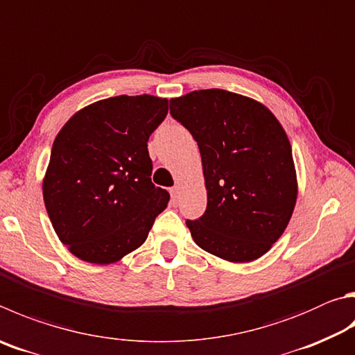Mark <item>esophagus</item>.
<instances>
[{"mask_svg":"<svg viewBox=\"0 0 355 355\" xmlns=\"http://www.w3.org/2000/svg\"><path fill=\"white\" fill-rule=\"evenodd\" d=\"M171 197H172V203H177L180 198V186H173L171 189Z\"/></svg>","mask_w":355,"mask_h":355,"instance_id":"1","label":"esophagus"}]
</instances>
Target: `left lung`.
<instances>
[{
    "instance_id": "obj_1",
    "label": "left lung",
    "mask_w": 355,
    "mask_h": 355,
    "mask_svg": "<svg viewBox=\"0 0 355 355\" xmlns=\"http://www.w3.org/2000/svg\"><path fill=\"white\" fill-rule=\"evenodd\" d=\"M202 155L205 214L186 225L200 248L223 261L259 259L287 228L298 197L292 146L281 122L248 96L198 89L171 99Z\"/></svg>"
}]
</instances>
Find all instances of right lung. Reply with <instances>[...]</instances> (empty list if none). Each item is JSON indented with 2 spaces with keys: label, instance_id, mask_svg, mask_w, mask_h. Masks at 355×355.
Instances as JSON below:
<instances>
[{
  "label": "right lung",
  "instance_id": "1",
  "mask_svg": "<svg viewBox=\"0 0 355 355\" xmlns=\"http://www.w3.org/2000/svg\"><path fill=\"white\" fill-rule=\"evenodd\" d=\"M167 99L114 96L80 108L54 139L43 200L71 254L98 266L139 248L169 192L152 183L147 141L167 114Z\"/></svg>",
  "mask_w": 355,
  "mask_h": 355
}]
</instances>
